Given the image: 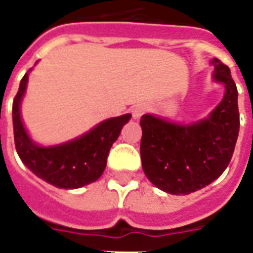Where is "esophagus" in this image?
<instances>
[{
  "mask_svg": "<svg viewBox=\"0 0 253 253\" xmlns=\"http://www.w3.org/2000/svg\"><path fill=\"white\" fill-rule=\"evenodd\" d=\"M145 111H146V107H145V105H141V104H139V105H135V107L131 109L134 119H139V118L145 114Z\"/></svg>",
  "mask_w": 253,
  "mask_h": 253,
  "instance_id": "esophagus-1",
  "label": "esophagus"
}]
</instances>
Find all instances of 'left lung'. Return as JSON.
Returning <instances> with one entry per match:
<instances>
[{
	"label": "left lung",
	"mask_w": 253,
	"mask_h": 253,
	"mask_svg": "<svg viewBox=\"0 0 253 253\" xmlns=\"http://www.w3.org/2000/svg\"><path fill=\"white\" fill-rule=\"evenodd\" d=\"M213 79L226 93L210 118L182 126L152 115L141 119V160L148 179L164 192L189 194L215 181L229 166L240 130L237 86L229 67L213 59Z\"/></svg>",
	"instance_id": "8db88e82"
}]
</instances>
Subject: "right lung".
Listing matches in <instances>:
<instances>
[{"mask_svg": "<svg viewBox=\"0 0 253 253\" xmlns=\"http://www.w3.org/2000/svg\"><path fill=\"white\" fill-rule=\"evenodd\" d=\"M28 74L20 81L12 105L15 146L22 162L35 175L56 188L77 189L97 181L105 169L111 146L131 115L104 121L91 131L67 144L41 148L28 137L20 118V101L27 86Z\"/></svg>", "mask_w": 253, "mask_h": 253, "instance_id": "add662e5", "label": "right lung"}]
</instances>
